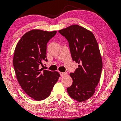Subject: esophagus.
I'll use <instances>...</instances> for the list:
<instances>
[{"mask_svg":"<svg viewBox=\"0 0 121 121\" xmlns=\"http://www.w3.org/2000/svg\"><path fill=\"white\" fill-rule=\"evenodd\" d=\"M60 74L61 76H65V75H66L67 74V73H65V72H60Z\"/></svg>","mask_w":121,"mask_h":121,"instance_id":"34e87169","label":"esophagus"}]
</instances>
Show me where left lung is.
<instances>
[{"label":"left lung","mask_w":121,"mask_h":121,"mask_svg":"<svg viewBox=\"0 0 121 121\" xmlns=\"http://www.w3.org/2000/svg\"><path fill=\"white\" fill-rule=\"evenodd\" d=\"M69 43L72 60L78 63L74 73H70L73 83L67 89L73 99L82 102L95 92L103 67L98 43L93 34L78 25H72L59 31Z\"/></svg>","instance_id":"1"}]
</instances>
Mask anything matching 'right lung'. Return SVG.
Instances as JSON below:
<instances>
[{"instance_id":"obj_1","label":"right lung","mask_w":121,"mask_h":121,"mask_svg":"<svg viewBox=\"0 0 121 121\" xmlns=\"http://www.w3.org/2000/svg\"><path fill=\"white\" fill-rule=\"evenodd\" d=\"M56 31L32 29L23 35L16 45L13 65L16 78L23 90L34 100L47 98L58 80L60 74L39 68L47 61V44Z\"/></svg>"}]
</instances>
